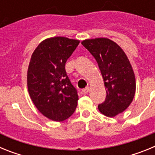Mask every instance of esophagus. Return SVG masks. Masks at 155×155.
Instances as JSON below:
<instances>
[{
  "mask_svg": "<svg viewBox=\"0 0 155 155\" xmlns=\"http://www.w3.org/2000/svg\"><path fill=\"white\" fill-rule=\"evenodd\" d=\"M89 91V87H85V88H84V89L81 90V93L83 94H87V92Z\"/></svg>",
  "mask_w": 155,
  "mask_h": 155,
  "instance_id": "obj_1",
  "label": "esophagus"
}]
</instances>
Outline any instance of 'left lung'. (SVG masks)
<instances>
[{
  "label": "left lung",
  "mask_w": 155,
  "mask_h": 155,
  "mask_svg": "<svg viewBox=\"0 0 155 155\" xmlns=\"http://www.w3.org/2000/svg\"><path fill=\"white\" fill-rule=\"evenodd\" d=\"M81 44L96 60L106 90V98L98 105V110L105 116L114 117L129 107L135 95L132 65L123 49L107 38L84 39Z\"/></svg>",
  "instance_id": "obj_1"
}]
</instances>
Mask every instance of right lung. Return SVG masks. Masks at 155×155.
<instances>
[{
    "label": "right lung",
    "mask_w": 155,
    "mask_h": 155,
    "mask_svg": "<svg viewBox=\"0 0 155 155\" xmlns=\"http://www.w3.org/2000/svg\"><path fill=\"white\" fill-rule=\"evenodd\" d=\"M80 41L55 36L40 42L31 54L27 71L29 96L39 113L62 122L74 113L78 95L65 64Z\"/></svg>",
    "instance_id": "1"
}]
</instances>
